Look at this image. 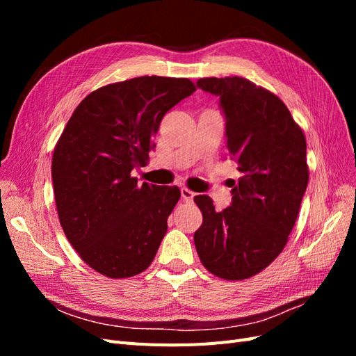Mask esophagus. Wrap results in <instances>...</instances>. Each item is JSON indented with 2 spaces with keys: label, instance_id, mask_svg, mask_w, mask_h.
Instances as JSON below:
<instances>
[{
  "label": "esophagus",
  "instance_id": "34e87169",
  "mask_svg": "<svg viewBox=\"0 0 356 356\" xmlns=\"http://www.w3.org/2000/svg\"><path fill=\"white\" fill-rule=\"evenodd\" d=\"M181 197H182V200H184V202L191 203L193 197H195V193H193L188 188H181Z\"/></svg>",
  "mask_w": 356,
  "mask_h": 356
}]
</instances>
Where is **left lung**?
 <instances>
[{"instance_id": "left-lung-1", "label": "left lung", "mask_w": 356, "mask_h": 356, "mask_svg": "<svg viewBox=\"0 0 356 356\" xmlns=\"http://www.w3.org/2000/svg\"><path fill=\"white\" fill-rule=\"evenodd\" d=\"M197 88L220 96L229 157L242 177L233 182L232 207L215 211L196 196L202 225L196 251L208 272L242 281L282 252L309 182L306 138L275 93L243 77H207Z\"/></svg>"}]
</instances>
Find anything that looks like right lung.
<instances>
[{"instance_id":"obj_1","label":"right lung","mask_w":356,"mask_h":356,"mask_svg":"<svg viewBox=\"0 0 356 356\" xmlns=\"http://www.w3.org/2000/svg\"><path fill=\"white\" fill-rule=\"evenodd\" d=\"M196 90L188 79L144 75L102 86L79 104L53 149L59 222L81 260L123 279L153 263L179 200L177 186L132 177L145 166L161 118Z\"/></svg>"}]
</instances>
